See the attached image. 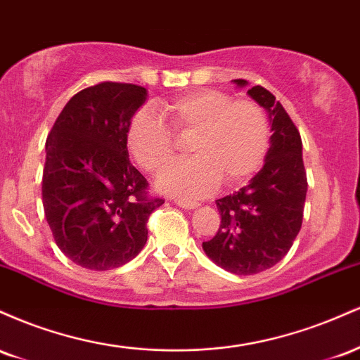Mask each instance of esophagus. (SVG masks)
<instances>
[{
    "label": "esophagus",
    "mask_w": 360,
    "mask_h": 360,
    "mask_svg": "<svg viewBox=\"0 0 360 360\" xmlns=\"http://www.w3.org/2000/svg\"><path fill=\"white\" fill-rule=\"evenodd\" d=\"M174 203L179 206V208H184V210H194L198 208V203H194V201H184V200H174Z\"/></svg>",
    "instance_id": "1"
}]
</instances>
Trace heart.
Wrapping results in <instances>:
<instances>
[{
  "mask_svg": "<svg viewBox=\"0 0 360 360\" xmlns=\"http://www.w3.org/2000/svg\"><path fill=\"white\" fill-rule=\"evenodd\" d=\"M162 122L142 110L131 118L127 143L146 171L157 174L174 159L176 137H188L193 159L174 164L160 174L157 188L183 200L210 194L223 181L233 188L249 181L269 147V127L264 111L252 101H233L229 94L200 89L162 106Z\"/></svg>",
  "mask_w": 360,
  "mask_h": 360,
  "instance_id": "heart-1",
  "label": "heart"
}]
</instances>
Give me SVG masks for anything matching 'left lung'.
I'll return each mask as SVG.
<instances>
[{
    "label": "left lung",
    "mask_w": 360,
    "mask_h": 360,
    "mask_svg": "<svg viewBox=\"0 0 360 360\" xmlns=\"http://www.w3.org/2000/svg\"><path fill=\"white\" fill-rule=\"evenodd\" d=\"M237 88L249 82L232 81ZM247 94L267 111L269 150L264 166L237 193L217 200L220 229L203 250L221 269L250 276L276 266L291 249L303 221L307 171L298 128L276 96L254 86Z\"/></svg>",
    "instance_id": "8db88e82"
}]
</instances>
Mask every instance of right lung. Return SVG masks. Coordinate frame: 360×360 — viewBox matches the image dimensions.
Returning a JSON list of instances; mask_svg holds the SVG:
<instances>
[{
	"mask_svg": "<svg viewBox=\"0 0 360 360\" xmlns=\"http://www.w3.org/2000/svg\"><path fill=\"white\" fill-rule=\"evenodd\" d=\"M147 89L101 82L74 94L45 142L42 203L65 257L91 271L117 269L147 242V179L130 164L127 131Z\"/></svg>",
	"mask_w": 360,
	"mask_h": 360,
	"instance_id": "obj_1",
	"label": "right lung"
}]
</instances>
